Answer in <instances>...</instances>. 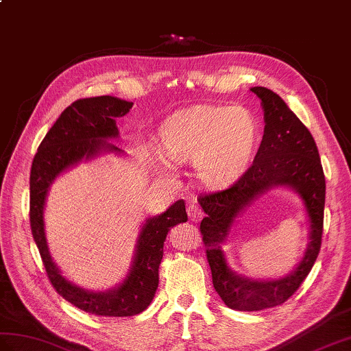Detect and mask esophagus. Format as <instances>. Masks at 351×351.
<instances>
[{
  "mask_svg": "<svg viewBox=\"0 0 351 351\" xmlns=\"http://www.w3.org/2000/svg\"><path fill=\"white\" fill-rule=\"evenodd\" d=\"M186 210H189V217H190V219H193V221H199L203 215L200 206L197 205V202H194V200L189 203V208H186Z\"/></svg>",
  "mask_w": 351,
  "mask_h": 351,
  "instance_id": "esophagus-1",
  "label": "esophagus"
}]
</instances>
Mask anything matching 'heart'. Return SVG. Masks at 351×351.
Instances as JSON below:
<instances>
[{"mask_svg": "<svg viewBox=\"0 0 351 351\" xmlns=\"http://www.w3.org/2000/svg\"><path fill=\"white\" fill-rule=\"evenodd\" d=\"M257 132L256 118L242 106H200L169 118L160 137L170 161L194 160L203 184L226 186L250 166Z\"/></svg>", "mask_w": 351, "mask_h": 351, "instance_id": "b5f03b06", "label": "heart"}]
</instances>
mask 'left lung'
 <instances>
[{
	"mask_svg": "<svg viewBox=\"0 0 351 351\" xmlns=\"http://www.w3.org/2000/svg\"><path fill=\"white\" fill-rule=\"evenodd\" d=\"M265 112V134L252 165L229 189L199 195L206 217L200 223L202 241L213 272V284L223 302L238 311H260L281 305L311 272L322 247L326 181L319 149L309 130L278 94L251 88ZM276 184L295 188L303 197L312 227V242L303 262L286 279L254 282L233 273L222 250L232 219L260 193Z\"/></svg>",
	"mask_w": 351,
	"mask_h": 351,
	"instance_id": "left-lung-1",
	"label": "left lung"
}]
</instances>
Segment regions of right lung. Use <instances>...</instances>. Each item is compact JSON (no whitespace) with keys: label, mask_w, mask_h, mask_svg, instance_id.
<instances>
[{"label":"right lung","mask_w":351,"mask_h":351,"mask_svg":"<svg viewBox=\"0 0 351 351\" xmlns=\"http://www.w3.org/2000/svg\"><path fill=\"white\" fill-rule=\"evenodd\" d=\"M133 103L110 95L89 97L71 103L40 143L29 175V224L53 289L70 304L85 313L101 317H130L145 311L158 287V267L166 236L179 223H185V202L178 200L165 214L149 218L142 227L133 267L118 289L88 291L67 281L52 262L46 245L43 208L49 186L65 169L82 158L103 151L119 152L106 138L118 136L117 119L132 109Z\"/></svg>","instance_id":"1"}]
</instances>
